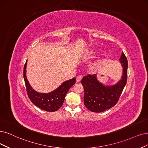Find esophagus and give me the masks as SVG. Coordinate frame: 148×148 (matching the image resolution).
Returning a JSON list of instances; mask_svg holds the SVG:
<instances>
[{"mask_svg":"<svg viewBox=\"0 0 148 148\" xmlns=\"http://www.w3.org/2000/svg\"><path fill=\"white\" fill-rule=\"evenodd\" d=\"M82 79V77L81 75H78L77 77H76V81H77V82H80Z\"/></svg>","mask_w":148,"mask_h":148,"instance_id":"esophagus-1","label":"esophagus"}]
</instances>
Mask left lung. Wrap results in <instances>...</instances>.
I'll return each mask as SVG.
<instances>
[{"label":"left lung","instance_id":"left-lung-1","mask_svg":"<svg viewBox=\"0 0 148 148\" xmlns=\"http://www.w3.org/2000/svg\"><path fill=\"white\" fill-rule=\"evenodd\" d=\"M119 61L123 67V76L115 85H103L97 80L96 74H88L82 79L81 84L84 88V105L91 112H104L118 102L127 79L128 62L124 52H122Z\"/></svg>","mask_w":148,"mask_h":148}]
</instances>
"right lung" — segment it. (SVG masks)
Here are the masks:
<instances>
[{
    "label": "right lung",
    "instance_id": "1",
    "mask_svg": "<svg viewBox=\"0 0 148 148\" xmlns=\"http://www.w3.org/2000/svg\"><path fill=\"white\" fill-rule=\"evenodd\" d=\"M26 65H24L23 76L27 92L31 102L38 108L47 112H56L63 105L65 96L71 86L75 83V78L65 81L58 88L48 93H40L33 89L26 78Z\"/></svg>",
    "mask_w": 148,
    "mask_h": 148
}]
</instances>
